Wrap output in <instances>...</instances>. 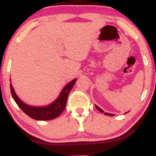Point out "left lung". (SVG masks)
I'll list each match as a JSON object with an SVG mask.
<instances>
[{
  "label": "left lung",
  "mask_w": 156,
  "mask_h": 156,
  "mask_svg": "<svg viewBox=\"0 0 156 156\" xmlns=\"http://www.w3.org/2000/svg\"><path fill=\"white\" fill-rule=\"evenodd\" d=\"M95 106H96L97 109H98V110L99 111V112H102V113H104V114H105V115H107V116H114V114H109V113L104 112L103 110H102V109H101V108H99V107H98V105H95Z\"/></svg>",
  "instance_id": "1"
}]
</instances>
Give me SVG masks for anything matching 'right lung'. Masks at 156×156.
Listing matches in <instances>:
<instances>
[{
	"label": "right lung",
	"instance_id": "right-lung-1",
	"mask_svg": "<svg viewBox=\"0 0 156 156\" xmlns=\"http://www.w3.org/2000/svg\"><path fill=\"white\" fill-rule=\"evenodd\" d=\"M76 80L77 78H75L69 82L62 89L58 98L51 104L44 105V106H33V105H29L25 103L17 95L12 83H10L11 93H12L14 101L21 110L32 119H37V120H50V119L58 117L64 110L66 104H67L69 93L76 82Z\"/></svg>",
	"mask_w": 156,
	"mask_h": 156
}]
</instances>
